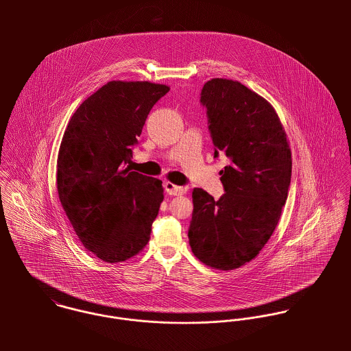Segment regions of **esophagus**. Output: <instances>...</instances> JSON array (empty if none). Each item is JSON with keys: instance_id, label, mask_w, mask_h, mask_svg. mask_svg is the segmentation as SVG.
I'll list each match as a JSON object with an SVG mask.
<instances>
[{"instance_id": "esophagus-1", "label": "esophagus", "mask_w": 351, "mask_h": 351, "mask_svg": "<svg viewBox=\"0 0 351 351\" xmlns=\"http://www.w3.org/2000/svg\"><path fill=\"white\" fill-rule=\"evenodd\" d=\"M165 191L170 195V196H181V195H184L185 193V188H182V186H178V185H174L173 182H170V181H166L165 182Z\"/></svg>"}]
</instances>
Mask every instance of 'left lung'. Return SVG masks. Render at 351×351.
Instances as JSON below:
<instances>
[{"label": "left lung", "instance_id": "left-lung-1", "mask_svg": "<svg viewBox=\"0 0 351 351\" xmlns=\"http://www.w3.org/2000/svg\"><path fill=\"white\" fill-rule=\"evenodd\" d=\"M224 195L217 201L195 188L189 245L202 263L238 269L274 232L288 197L292 152L280 117L269 101L238 81L213 78L201 90Z\"/></svg>", "mask_w": 351, "mask_h": 351}]
</instances>
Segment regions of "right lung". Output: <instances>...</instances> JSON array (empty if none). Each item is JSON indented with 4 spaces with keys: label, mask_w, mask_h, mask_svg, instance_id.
<instances>
[{
    "label": "right lung",
    "mask_w": 351,
    "mask_h": 351,
    "mask_svg": "<svg viewBox=\"0 0 351 351\" xmlns=\"http://www.w3.org/2000/svg\"><path fill=\"white\" fill-rule=\"evenodd\" d=\"M169 90L149 81H110L78 106L63 134L59 200L81 243L104 262L127 261L150 241L162 181L130 163L151 108Z\"/></svg>",
    "instance_id": "right-lung-1"
}]
</instances>
